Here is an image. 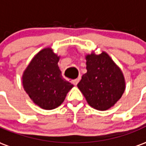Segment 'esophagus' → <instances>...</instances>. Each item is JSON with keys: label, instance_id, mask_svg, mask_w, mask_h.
<instances>
[{"label": "esophagus", "instance_id": "1", "mask_svg": "<svg viewBox=\"0 0 146 146\" xmlns=\"http://www.w3.org/2000/svg\"><path fill=\"white\" fill-rule=\"evenodd\" d=\"M80 80V77L79 76L78 78H76V79H75V80H72V83H73L74 85H76V84L79 83Z\"/></svg>", "mask_w": 146, "mask_h": 146}]
</instances>
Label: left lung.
I'll return each mask as SVG.
<instances>
[{"instance_id":"1","label":"left lung","mask_w":146,"mask_h":146,"mask_svg":"<svg viewBox=\"0 0 146 146\" xmlns=\"http://www.w3.org/2000/svg\"><path fill=\"white\" fill-rule=\"evenodd\" d=\"M87 73L77 87L92 107L106 110L121 98L125 81L121 70L106 52L86 56Z\"/></svg>"}]
</instances>
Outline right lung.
<instances>
[{"label": "right lung", "mask_w": 146, "mask_h": 146, "mask_svg": "<svg viewBox=\"0 0 146 146\" xmlns=\"http://www.w3.org/2000/svg\"><path fill=\"white\" fill-rule=\"evenodd\" d=\"M59 57L51 48L36 54L23 76L24 89L33 102L44 110L59 106L73 85L62 76L58 66Z\"/></svg>", "instance_id": "obj_1"}]
</instances>
